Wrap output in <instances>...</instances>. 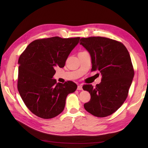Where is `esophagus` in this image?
<instances>
[{"label": "esophagus", "mask_w": 148, "mask_h": 148, "mask_svg": "<svg viewBox=\"0 0 148 148\" xmlns=\"http://www.w3.org/2000/svg\"><path fill=\"white\" fill-rule=\"evenodd\" d=\"M77 89H78V90H82L83 88H82V85H78V87H77Z\"/></svg>", "instance_id": "34e87169"}]
</instances>
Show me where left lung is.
Segmentation results:
<instances>
[{
    "label": "left lung",
    "mask_w": 148,
    "mask_h": 148,
    "mask_svg": "<svg viewBox=\"0 0 148 148\" xmlns=\"http://www.w3.org/2000/svg\"><path fill=\"white\" fill-rule=\"evenodd\" d=\"M79 44L91 56V70L102 75L101 82L95 88L91 84L83 86L91 95L84 107L96 117H107L118 110L128 96L134 77L130 56L122 42L109 38H84Z\"/></svg>",
    "instance_id": "left-lung-1"
}]
</instances>
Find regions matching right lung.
Listing matches in <instances>:
<instances>
[{
    "label": "right lung",
    "instance_id": "obj_1",
    "mask_svg": "<svg viewBox=\"0 0 148 148\" xmlns=\"http://www.w3.org/2000/svg\"><path fill=\"white\" fill-rule=\"evenodd\" d=\"M79 39L56 36L35 40L20 55L18 90L26 106L38 117L49 119L59 115L66 96L77 89L73 82L57 83L52 78L56 67L65 66Z\"/></svg>",
    "mask_w": 148,
    "mask_h": 148
}]
</instances>
